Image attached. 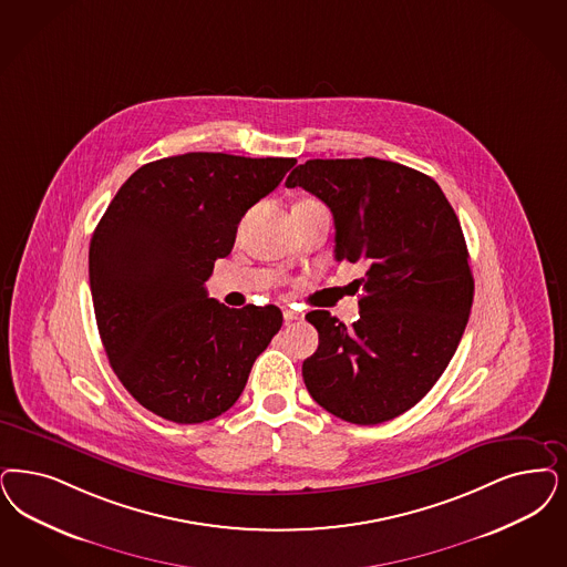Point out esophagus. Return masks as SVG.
Instances as JSON below:
<instances>
[{
  "instance_id": "obj_1",
  "label": "esophagus",
  "mask_w": 567,
  "mask_h": 567,
  "mask_svg": "<svg viewBox=\"0 0 567 567\" xmlns=\"http://www.w3.org/2000/svg\"><path fill=\"white\" fill-rule=\"evenodd\" d=\"M282 316H285V320H287V322L301 320V313L297 312V310H293V308H285V310H282Z\"/></svg>"
}]
</instances>
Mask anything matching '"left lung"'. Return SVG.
<instances>
[{
  "label": "left lung",
  "instance_id": "8db88e82",
  "mask_svg": "<svg viewBox=\"0 0 567 567\" xmlns=\"http://www.w3.org/2000/svg\"><path fill=\"white\" fill-rule=\"evenodd\" d=\"M318 196L334 219V259L364 264L352 327L306 313L318 350L303 362L313 400L355 425L412 409L446 371L467 327L473 276L461 221L430 176L364 158H312L287 188Z\"/></svg>",
  "mask_w": 567,
  "mask_h": 567
}]
</instances>
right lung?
<instances>
[{"label":"right lung","mask_w":567,"mask_h":567,"mask_svg":"<svg viewBox=\"0 0 567 567\" xmlns=\"http://www.w3.org/2000/svg\"><path fill=\"white\" fill-rule=\"evenodd\" d=\"M295 158L186 153L142 165L90 243V289L113 371L146 411L195 425L228 411L282 327L276 306L230 310L205 289L236 228Z\"/></svg>","instance_id":"add662e5"}]
</instances>
